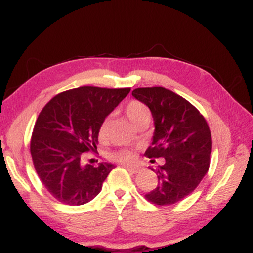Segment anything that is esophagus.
<instances>
[{
	"label": "esophagus",
	"instance_id": "34e87169",
	"mask_svg": "<svg viewBox=\"0 0 253 253\" xmlns=\"http://www.w3.org/2000/svg\"><path fill=\"white\" fill-rule=\"evenodd\" d=\"M123 167L126 168V169L128 170V171H130V172H132V173H138L139 171H140V168L134 167V165H126V164H124Z\"/></svg>",
	"mask_w": 253,
	"mask_h": 253
}]
</instances>
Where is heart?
Returning a JSON list of instances; mask_svg holds the SVG:
<instances>
[{
  "label": "heart",
  "instance_id": "1",
  "mask_svg": "<svg viewBox=\"0 0 253 253\" xmlns=\"http://www.w3.org/2000/svg\"><path fill=\"white\" fill-rule=\"evenodd\" d=\"M125 114H126L129 123L132 124V126L145 120L150 123L151 112L149 107L140 101L132 100L127 102L125 106ZM134 157L135 153L132 149H119L110 153V158L115 162H120V163H129L134 159Z\"/></svg>",
  "mask_w": 253,
  "mask_h": 253
}]
</instances>
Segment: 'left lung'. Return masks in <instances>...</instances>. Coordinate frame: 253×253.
Returning a JSON list of instances; mask_svg holds the SVG:
<instances>
[{"instance_id": "obj_1", "label": "left lung", "mask_w": 253, "mask_h": 253, "mask_svg": "<svg viewBox=\"0 0 253 253\" xmlns=\"http://www.w3.org/2000/svg\"><path fill=\"white\" fill-rule=\"evenodd\" d=\"M136 100L149 107L155 120L152 144L145 152L158 165L157 187L145 195L147 201L170 206L190 195L211 164V134L207 121L189 101L163 86L136 88Z\"/></svg>"}]
</instances>
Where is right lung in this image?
Segmentation results:
<instances>
[{"instance_id": "obj_1", "label": "right lung", "mask_w": 253, "mask_h": 253, "mask_svg": "<svg viewBox=\"0 0 253 253\" xmlns=\"http://www.w3.org/2000/svg\"><path fill=\"white\" fill-rule=\"evenodd\" d=\"M130 88L80 86L51 98L40 112L31 138V156L40 181L59 202L91 201L114 165L82 164L84 152L96 150L101 125Z\"/></svg>"}]
</instances>
